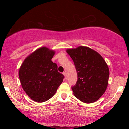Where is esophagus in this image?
I'll return each instance as SVG.
<instances>
[{
	"instance_id": "34e87169",
	"label": "esophagus",
	"mask_w": 129,
	"mask_h": 129,
	"mask_svg": "<svg viewBox=\"0 0 129 129\" xmlns=\"http://www.w3.org/2000/svg\"><path fill=\"white\" fill-rule=\"evenodd\" d=\"M63 75H64V77H65V79H67V74H66V72H63Z\"/></svg>"
}]
</instances>
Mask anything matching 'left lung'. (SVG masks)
<instances>
[{
	"label": "left lung",
	"mask_w": 129,
	"mask_h": 129,
	"mask_svg": "<svg viewBox=\"0 0 129 129\" xmlns=\"http://www.w3.org/2000/svg\"><path fill=\"white\" fill-rule=\"evenodd\" d=\"M74 61L77 81L72 87L74 95L84 103L97 101L106 90L109 69L103 57L87 47L67 49Z\"/></svg>",
	"instance_id": "1"
}]
</instances>
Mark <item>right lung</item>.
Here are the masks:
<instances>
[{
  "label": "right lung",
  "mask_w": 129,
  "mask_h": 129,
  "mask_svg": "<svg viewBox=\"0 0 129 129\" xmlns=\"http://www.w3.org/2000/svg\"><path fill=\"white\" fill-rule=\"evenodd\" d=\"M55 51L45 47L30 54L21 65L19 76L25 93L33 101L44 102L54 95L64 76L51 59Z\"/></svg>",
  "instance_id": "obj_1"
}]
</instances>
